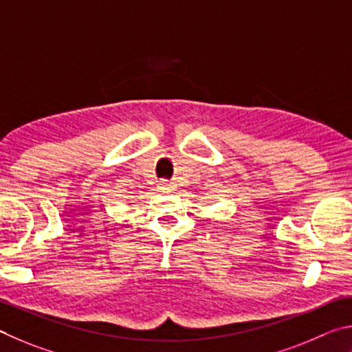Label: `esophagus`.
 I'll return each instance as SVG.
<instances>
[{
  "label": "esophagus",
  "instance_id": "1",
  "mask_svg": "<svg viewBox=\"0 0 352 352\" xmlns=\"http://www.w3.org/2000/svg\"><path fill=\"white\" fill-rule=\"evenodd\" d=\"M159 188L160 190H170L171 188V184L168 181H160L159 182Z\"/></svg>",
  "mask_w": 352,
  "mask_h": 352
}]
</instances>
